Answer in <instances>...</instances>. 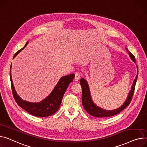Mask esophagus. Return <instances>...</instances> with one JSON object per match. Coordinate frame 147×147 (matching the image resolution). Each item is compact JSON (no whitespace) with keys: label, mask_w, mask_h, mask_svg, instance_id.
<instances>
[{"label":"esophagus","mask_w":147,"mask_h":147,"mask_svg":"<svg viewBox=\"0 0 147 147\" xmlns=\"http://www.w3.org/2000/svg\"><path fill=\"white\" fill-rule=\"evenodd\" d=\"M75 80L76 81H79L80 79V77H81V74L78 72H77L75 73Z\"/></svg>","instance_id":"obj_1"}]
</instances>
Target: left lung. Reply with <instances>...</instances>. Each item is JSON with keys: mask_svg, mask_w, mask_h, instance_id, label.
Returning a JSON list of instances; mask_svg holds the SVG:
<instances>
[{"mask_svg": "<svg viewBox=\"0 0 147 147\" xmlns=\"http://www.w3.org/2000/svg\"><path fill=\"white\" fill-rule=\"evenodd\" d=\"M127 50V49H126ZM129 55L131 59L133 60V62H135V56L131 53L128 51ZM137 69H138V67L137 66ZM138 74L135 78V79L134 81L133 85L132 86L131 90L129 93V95L127 96V98L126 100L123 103L122 106H120L119 108L112 110H106L103 109L101 107H98L96 105L94 104L93 102L91 97V94L90 91V88L88 84L85 79L81 78L80 80V84L82 87V106L85 110L87 111V113H88L91 116H93L94 117H110L115 116L118 113H119L120 111H122L123 109H125L127 106H129L131 101V100L132 98V97L134 96L135 84L138 78Z\"/></svg>", "mask_w": 147, "mask_h": 147, "instance_id": "obj_1", "label": "left lung"}]
</instances>
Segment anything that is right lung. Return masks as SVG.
<instances>
[{"label":"right lung","mask_w":147,"mask_h":147,"mask_svg":"<svg viewBox=\"0 0 147 147\" xmlns=\"http://www.w3.org/2000/svg\"><path fill=\"white\" fill-rule=\"evenodd\" d=\"M28 41L27 42L25 46L21 50L17 51L13 56V58L21 51L27 45ZM75 78L74 74H70L64 76L60 79L49 96L45 99L38 102H31L22 100L17 94L12 82L11 76V70H10V78L13 96L15 101L18 106L25 110L30 114L37 117H44L53 115L58 110L61 105L63 95L69 84L73 81Z\"/></svg>","instance_id":"right-lung-1"}]
</instances>
